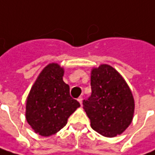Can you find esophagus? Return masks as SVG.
I'll list each match as a JSON object with an SVG mask.
<instances>
[{
	"label": "esophagus",
	"instance_id": "1",
	"mask_svg": "<svg viewBox=\"0 0 155 155\" xmlns=\"http://www.w3.org/2000/svg\"><path fill=\"white\" fill-rule=\"evenodd\" d=\"M83 98H82V97H79V98H78V102H79V103H80V105L82 106V103H83Z\"/></svg>",
	"mask_w": 155,
	"mask_h": 155
}]
</instances>
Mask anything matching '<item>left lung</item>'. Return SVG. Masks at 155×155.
Here are the masks:
<instances>
[{"instance_id": "8db88e82", "label": "left lung", "mask_w": 155, "mask_h": 155, "mask_svg": "<svg viewBox=\"0 0 155 155\" xmlns=\"http://www.w3.org/2000/svg\"><path fill=\"white\" fill-rule=\"evenodd\" d=\"M91 96L83 101L91 127L104 137L122 134L130 124L134 99L127 83L107 64L94 68L91 73Z\"/></svg>"}]
</instances>
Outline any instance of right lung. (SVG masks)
<instances>
[{
	"label": "right lung",
	"instance_id": "obj_1",
	"mask_svg": "<svg viewBox=\"0 0 155 155\" xmlns=\"http://www.w3.org/2000/svg\"><path fill=\"white\" fill-rule=\"evenodd\" d=\"M64 70L49 63L40 72L26 101L25 117L36 133L48 137L64 127L68 118L80 107L70 95V86L63 82Z\"/></svg>",
	"mask_w": 155,
	"mask_h": 155
}]
</instances>
